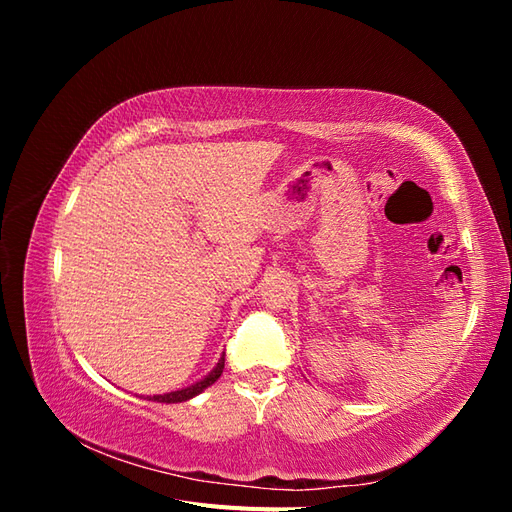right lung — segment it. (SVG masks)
<instances>
[{"instance_id":"add662e5","label":"right lung","mask_w":512,"mask_h":512,"mask_svg":"<svg viewBox=\"0 0 512 512\" xmlns=\"http://www.w3.org/2000/svg\"><path fill=\"white\" fill-rule=\"evenodd\" d=\"M222 371H224V354H222V359L218 361V365H215L203 380H198V382H194V384H190V386H185V389L170 391V393H164V395H153V397H149V399L160 401V404H181V401H188V399H192V397L203 393V391L207 389V386H211L215 380H218V378L222 376Z\"/></svg>"}]
</instances>
